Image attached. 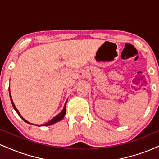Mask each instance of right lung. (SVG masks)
Wrapping results in <instances>:
<instances>
[{"label": "right lung", "instance_id": "obj_1", "mask_svg": "<svg viewBox=\"0 0 159 159\" xmlns=\"http://www.w3.org/2000/svg\"><path fill=\"white\" fill-rule=\"evenodd\" d=\"M9 92H10V100H11V102H12V107H13V108L15 109V111H16V112H17V114H19V116H20V117L21 118V119H22V120H24V121L25 122V123H29V124H31V123H29V122H27L26 120H25V119H24V118L22 117V116H21V114H19V111H18V109L16 108V107L15 105H14V103H13V102H12V97H11V94H10V87H9ZM66 104H65V105H64V107H63V111H62L59 114H57V115L56 116H54V117L53 118V119H52V120H50V121L48 122V123H45V124H43V125H45V126H46V125H52V124L55 123H57V122H58V121H61V120H63V118L64 117V116H65V114H66ZM39 126H40V125H39Z\"/></svg>", "mask_w": 159, "mask_h": 159}]
</instances>
